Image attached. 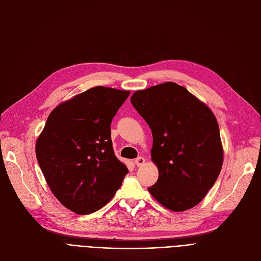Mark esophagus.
Instances as JSON below:
<instances>
[{"label": "esophagus", "mask_w": 261, "mask_h": 261, "mask_svg": "<svg viewBox=\"0 0 261 261\" xmlns=\"http://www.w3.org/2000/svg\"><path fill=\"white\" fill-rule=\"evenodd\" d=\"M135 164H136V166H143L144 164H145V162H146V160L144 159V158H142V156H140V158H138V159H135Z\"/></svg>", "instance_id": "34e87169"}]
</instances>
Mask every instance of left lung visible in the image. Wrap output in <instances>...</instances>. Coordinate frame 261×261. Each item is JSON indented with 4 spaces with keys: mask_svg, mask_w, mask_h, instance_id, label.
<instances>
[{
    "mask_svg": "<svg viewBox=\"0 0 261 261\" xmlns=\"http://www.w3.org/2000/svg\"><path fill=\"white\" fill-rule=\"evenodd\" d=\"M131 103L152 132L151 160L159 179L149 193L172 212L193 208L222 168L223 147L215 114L171 81L136 91Z\"/></svg>",
    "mask_w": 261,
    "mask_h": 261,
    "instance_id": "left-lung-1",
    "label": "left lung"
}]
</instances>
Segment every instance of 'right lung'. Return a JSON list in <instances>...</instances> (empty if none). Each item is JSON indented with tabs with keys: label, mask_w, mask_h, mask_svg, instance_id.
I'll return each mask as SVG.
<instances>
[{
	"label": "right lung",
	"mask_w": 261,
	"mask_h": 261,
	"mask_svg": "<svg viewBox=\"0 0 261 261\" xmlns=\"http://www.w3.org/2000/svg\"><path fill=\"white\" fill-rule=\"evenodd\" d=\"M130 95L95 87L55 108L36 142V155L53 195L88 215L111 200L128 168L114 154L111 122Z\"/></svg>",
	"instance_id": "1"
}]
</instances>
